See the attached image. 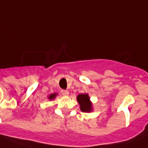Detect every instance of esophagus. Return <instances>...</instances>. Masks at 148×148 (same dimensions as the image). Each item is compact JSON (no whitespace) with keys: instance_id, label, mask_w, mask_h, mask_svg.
<instances>
[{"instance_id":"esophagus-1","label":"esophagus","mask_w":148,"mask_h":148,"mask_svg":"<svg viewBox=\"0 0 148 148\" xmlns=\"http://www.w3.org/2000/svg\"><path fill=\"white\" fill-rule=\"evenodd\" d=\"M61 93L63 95H68L69 94V92L68 90H64V89H62V90H61Z\"/></svg>"}]
</instances>
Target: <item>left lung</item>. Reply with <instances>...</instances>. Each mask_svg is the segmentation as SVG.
<instances>
[{
	"label": "left lung",
	"mask_w": 148,
	"mask_h": 148,
	"mask_svg": "<svg viewBox=\"0 0 148 148\" xmlns=\"http://www.w3.org/2000/svg\"><path fill=\"white\" fill-rule=\"evenodd\" d=\"M78 102L80 104V110L83 112H90L92 110V104L89 101L88 94H80L77 97Z\"/></svg>",
	"instance_id": "1"
}]
</instances>
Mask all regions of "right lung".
<instances>
[{"mask_svg": "<svg viewBox=\"0 0 148 148\" xmlns=\"http://www.w3.org/2000/svg\"><path fill=\"white\" fill-rule=\"evenodd\" d=\"M56 94H52V95H50L49 96V99H50V100H52V99H54V98L56 97Z\"/></svg>", "mask_w": 148, "mask_h": 148, "instance_id": "add662e5", "label": "right lung"}]
</instances>
